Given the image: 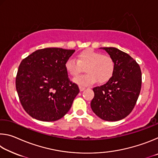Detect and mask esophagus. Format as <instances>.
<instances>
[{
	"label": "esophagus",
	"instance_id": "34e87169",
	"mask_svg": "<svg viewBox=\"0 0 158 158\" xmlns=\"http://www.w3.org/2000/svg\"><path fill=\"white\" fill-rule=\"evenodd\" d=\"M85 89V87H82V86H79V90H80V91H83V90H84V89Z\"/></svg>",
	"mask_w": 158,
	"mask_h": 158
}]
</instances>
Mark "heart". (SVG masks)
I'll use <instances>...</instances> for the list:
<instances>
[{"label": "heart", "instance_id": "1", "mask_svg": "<svg viewBox=\"0 0 158 158\" xmlns=\"http://www.w3.org/2000/svg\"><path fill=\"white\" fill-rule=\"evenodd\" d=\"M66 72L69 75L76 77L85 68L87 74L74 79L79 86L85 87L98 81L104 84L113 77L115 62L110 56L92 49L82 51L77 55V60L69 58L65 64Z\"/></svg>", "mask_w": 158, "mask_h": 158}]
</instances>
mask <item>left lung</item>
<instances>
[{
    "label": "left lung",
    "mask_w": 158,
    "mask_h": 158,
    "mask_svg": "<svg viewBox=\"0 0 158 158\" xmlns=\"http://www.w3.org/2000/svg\"><path fill=\"white\" fill-rule=\"evenodd\" d=\"M113 58V77L104 85L93 88V111L101 119L117 121L129 115L137 103L141 87V71L135 60L115 47H103Z\"/></svg>",
    "instance_id": "1"
}]
</instances>
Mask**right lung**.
<instances>
[{
	"label": "right lung",
	"mask_w": 158,
	"mask_h": 158,
	"mask_svg": "<svg viewBox=\"0 0 158 158\" xmlns=\"http://www.w3.org/2000/svg\"><path fill=\"white\" fill-rule=\"evenodd\" d=\"M75 50L44 48L21 61L16 89L26 113L42 121H55L68 113L79 93L69 80L65 64Z\"/></svg>",
	"instance_id": "right-lung-1"
}]
</instances>
